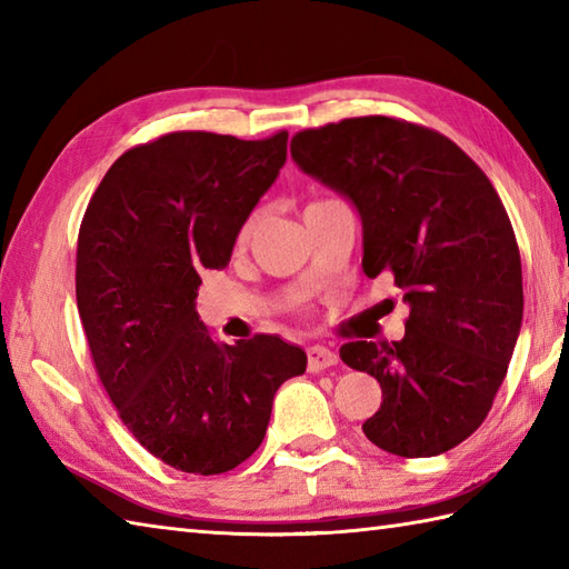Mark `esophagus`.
<instances>
[{"mask_svg":"<svg viewBox=\"0 0 569 569\" xmlns=\"http://www.w3.org/2000/svg\"><path fill=\"white\" fill-rule=\"evenodd\" d=\"M337 365V352H332L330 347H308V369L310 371H322V369H330Z\"/></svg>","mask_w":569,"mask_h":569,"instance_id":"34e87169","label":"esophagus"}]
</instances>
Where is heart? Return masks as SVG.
<instances>
[{
  "mask_svg": "<svg viewBox=\"0 0 569 569\" xmlns=\"http://www.w3.org/2000/svg\"><path fill=\"white\" fill-rule=\"evenodd\" d=\"M259 220H261V212H251L247 220H244V224L239 227L237 239H234L237 251H244L249 247V241H251L253 232H257V227H259Z\"/></svg>",
  "mask_w": 569,
  "mask_h": 569,
  "instance_id": "1",
  "label": "heart"
}]
</instances>
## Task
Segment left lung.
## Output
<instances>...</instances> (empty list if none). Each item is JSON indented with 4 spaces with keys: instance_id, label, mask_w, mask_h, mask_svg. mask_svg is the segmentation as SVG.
<instances>
[{
    "instance_id": "left-lung-1",
    "label": "left lung",
    "mask_w": 569,
    "mask_h": 569,
    "mask_svg": "<svg viewBox=\"0 0 569 569\" xmlns=\"http://www.w3.org/2000/svg\"><path fill=\"white\" fill-rule=\"evenodd\" d=\"M291 159L355 204L361 269L391 273L410 308L403 340L340 349L381 383L361 430L398 457L452 450L485 422L523 320L521 253L497 190L455 141L391 117L300 131Z\"/></svg>"
}]
</instances>
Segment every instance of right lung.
<instances>
[{"label":"right lung","instance_id":"obj_1","mask_svg":"<svg viewBox=\"0 0 569 569\" xmlns=\"http://www.w3.org/2000/svg\"><path fill=\"white\" fill-rule=\"evenodd\" d=\"M286 143L166 134L119 156L82 217L76 296L94 369L134 438L188 475L251 457L278 386L308 365L276 335L217 345L196 310L200 271L229 263Z\"/></svg>","mask_w":569,"mask_h":569}]
</instances>
